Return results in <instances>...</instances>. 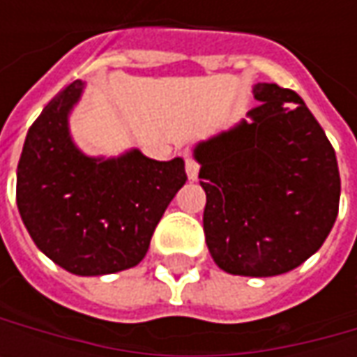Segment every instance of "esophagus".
Wrapping results in <instances>:
<instances>
[{
  "label": "esophagus",
  "mask_w": 357,
  "mask_h": 357,
  "mask_svg": "<svg viewBox=\"0 0 357 357\" xmlns=\"http://www.w3.org/2000/svg\"><path fill=\"white\" fill-rule=\"evenodd\" d=\"M186 176H188V181L199 178V165L195 162V158L186 157Z\"/></svg>",
  "instance_id": "esophagus-1"
}]
</instances>
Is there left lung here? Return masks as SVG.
Listing matches in <instances>:
<instances>
[{
    "mask_svg": "<svg viewBox=\"0 0 357 357\" xmlns=\"http://www.w3.org/2000/svg\"><path fill=\"white\" fill-rule=\"evenodd\" d=\"M260 105L199 141L192 157L206 192L204 234L216 266L268 278L320 250L340 204L336 153L302 97L256 83Z\"/></svg>",
    "mask_w": 357,
    "mask_h": 357,
    "instance_id": "1",
    "label": "left lung"
}]
</instances>
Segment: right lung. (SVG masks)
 Returning a JSON list of instances; mask_svg holds the SVG:
<instances>
[{"label":"right lung","mask_w":357,"mask_h":357,"mask_svg":"<svg viewBox=\"0 0 357 357\" xmlns=\"http://www.w3.org/2000/svg\"><path fill=\"white\" fill-rule=\"evenodd\" d=\"M85 81L51 99L27 130L17 165V208L35 246L77 276L137 266L160 216L185 185V160H155L139 149L91 157L69 117Z\"/></svg>","instance_id":"obj_1"}]
</instances>
